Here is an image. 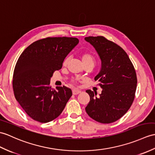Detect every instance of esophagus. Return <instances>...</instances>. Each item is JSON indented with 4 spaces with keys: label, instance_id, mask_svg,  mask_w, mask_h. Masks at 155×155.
<instances>
[{
    "label": "esophagus",
    "instance_id": "1",
    "mask_svg": "<svg viewBox=\"0 0 155 155\" xmlns=\"http://www.w3.org/2000/svg\"><path fill=\"white\" fill-rule=\"evenodd\" d=\"M81 92V91H78V90H76V89H74V90H73V95H77V94H80Z\"/></svg>",
    "mask_w": 155,
    "mask_h": 155
}]
</instances>
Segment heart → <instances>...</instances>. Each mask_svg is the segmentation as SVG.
<instances>
[{
    "mask_svg": "<svg viewBox=\"0 0 155 155\" xmlns=\"http://www.w3.org/2000/svg\"><path fill=\"white\" fill-rule=\"evenodd\" d=\"M81 59L82 61V63H94V58L93 55H92L90 53H84L83 55L81 56ZM69 61V58L67 57V58L64 60L63 64V66H66L67 64Z\"/></svg>",
    "mask_w": 155,
    "mask_h": 155,
    "instance_id": "heart-1",
    "label": "heart"
}]
</instances>
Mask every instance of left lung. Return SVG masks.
<instances>
[{"instance_id":"left-lung-1","label":"left lung","mask_w":155,"mask_h":155,"mask_svg":"<svg viewBox=\"0 0 155 155\" xmlns=\"http://www.w3.org/2000/svg\"><path fill=\"white\" fill-rule=\"evenodd\" d=\"M96 50L101 59V69L94 78L102 88L100 96L91 90L86 92L90 102L85 110L88 116L102 124L118 120L130 108L137 88L136 72L124 50L103 36L84 38Z\"/></svg>"}]
</instances>
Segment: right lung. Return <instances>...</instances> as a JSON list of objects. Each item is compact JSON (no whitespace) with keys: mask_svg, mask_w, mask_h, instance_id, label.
Instances as JSON below:
<instances>
[{"mask_svg":"<svg viewBox=\"0 0 155 155\" xmlns=\"http://www.w3.org/2000/svg\"><path fill=\"white\" fill-rule=\"evenodd\" d=\"M76 38H47L32 43L19 57L14 68V96L28 116L47 123L62 113L72 96L66 86H50L54 72L78 44Z\"/></svg>","mask_w":155,"mask_h":155,"instance_id":"add662e5","label":"right lung"}]
</instances>
